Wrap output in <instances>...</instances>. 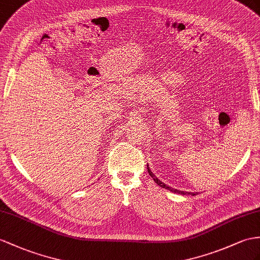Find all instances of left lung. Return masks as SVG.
I'll list each match as a JSON object with an SVG mask.
<instances>
[{
  "label": "left lung",
  "mask_w": 260,
  "mask_h": 260,
  "mask_svg": "<svg viewBox=\"0 0 260 260\" xmlns=\"http://www.w3.org/2000/svg\"><path fill=\"white\" fill-rule=\"evenodd\" d=\"M147 169H148V172H149V174H150V176L152 179H153V181L156 183L157 185L159 186H161V187H163V188H167V189H169V191H171V192H173V193H179V194H182V195H187V194H189V195H196V193H189V192H184V191H179V189H176V188H172L171 186H169V185H166L164 184V183L162 182V181H160L159 179L156 178V176L152 173V171L150 170V167H149V164L147 166Z\"/></svg>",
  "instance_id": "left-lung-1"
}]
</instances>
